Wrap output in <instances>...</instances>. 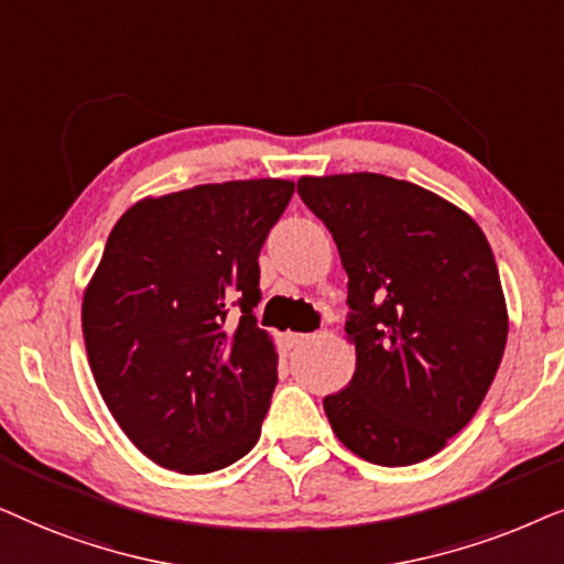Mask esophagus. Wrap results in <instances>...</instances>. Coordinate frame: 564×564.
<instances>
[{
  "instance_id": "obj_1",
  "label": "esophagus",
  "mask_w": 564,
  "mask_h": 564,
  "mask_svg": "<svg viewBox=\"0 0 564 564\" xmlns=\"http://www.w3.org/2000/svg\"><path fill=\"white\" fill-rule=\"evenodd\" d=\"M314 335H304V333H283V343L289 345V348H299V345L310 343Z\"/></svg>"
}]
</instances>
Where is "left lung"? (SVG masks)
Returning <instances> with one entry per match:
<instances>
[{
  "instance_id": "obj_1",
  "label": "left lung",
  "mask_w": 564,
  "mask_h": 564,
  "mask_svg": "<svg viewBox=\"0 0 564 564\" xmlns=\"http://www.w3.org/2000/svg\"><path fill=\"white\" fill-rule=\"evenodd\" d=\"M296 191L348 273L356 371L322 402L329 425L381 467L438 454L475 417L508 340L482 229L441 195L377 172L302 177Z\"/></svg>"
}]
</instances>
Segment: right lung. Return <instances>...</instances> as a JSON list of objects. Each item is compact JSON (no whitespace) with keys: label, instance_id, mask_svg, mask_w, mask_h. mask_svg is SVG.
<instances>
[{"label":"right lung","instance_id":"1","mask_svg":"<svg viewBox=\"0 0 564 564\" xmlns=\"http://www.w3.org/2000/svg\"><path fill=\"white\" fill-rule=\"evenodd\" d=\"M291 180H231L144 198L112 227L82 302L89 369L131 444L206 475L258 444L278 356L252 310L260 250Z\"/></svg>","mask_w":564,"mask_h":564}]
</instances>
